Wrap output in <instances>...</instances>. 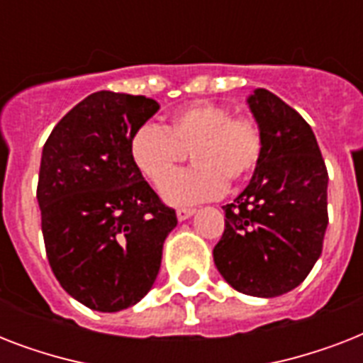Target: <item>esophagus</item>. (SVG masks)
<instances>
[{"label":"esophagus","mask_w":363,"mask_h":363,"mask_svg":"<svg viewBox=\"0 0 363 363\" xmlns=\"http://www.w3.org/2000/svg\"><path fill=\"white\" fill-rule=\"evenodd\" d=\"M196 213V209H190V207H181V209H177V218L179 220H186V218H190V216Z\"/></svg>","instance_id":"34e87169"}]
</instances>
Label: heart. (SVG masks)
I'll return each mask as SVG.
<instances>
[{"instance_id":"heart-1","label":"heart","mask_w":363,"mask_h":363,"mask_svg":"<svg viewBox=\"0 0 363 363\" xmlns=\"http://www.w3.org/2000/svg\"><path fill=\"white\" fill-rule=\"evenodd\" d=\"M182 147L191 148L196 166L169 174ZM130 158L145 179L162 184L171 205H194L218 198L228 182L245 181L258 165L264 133L252 116L233 115L230 107L198 99L175 109L165 128L141 124L130 137Z\"/></svg>"}]
</instances>
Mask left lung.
Masks as SVG:
<instances>
[{
	"label": "left lung",
	"mask_w": 363,
	"mask_h": 363,
	"mask_svg": "<svg viewBox=\"0 0 363 363\" xmlns=\"http://www.w3.org/2000/svg\"><path fill=\"white\" fill-rule=\"evenodd\" d=\"M264 150L248 186L224 207L213 256L238 292L275 298L299 286L320 258L328 169L311 125L269 90L248 98Z\"/></svg>",
	"instance_id": "8db88e82"
}]
</instances>
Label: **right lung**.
<instances>
[{
  "instance_id": "1",
  "label": "right lung",
  "mask_w": 363,
  "mask_h": 363,
  "mask_svg": "<svg viewBox=\"0 0 363 363\" xmlns=\"http://www.w3.org/2000/svg\"><path fill=\"white\" fill-rule=\"evenodd\" d=\"M160 109L145 96L90 94L54 125L37 182L48 264L65 292L101 313L152 288L175 209L130 158V137Z\"/></svg>"
}]
</instances>
